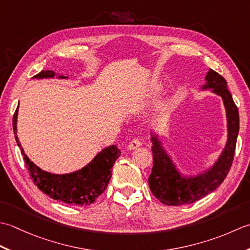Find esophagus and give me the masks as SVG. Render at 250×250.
<instances>
[{"label": "esophagus", "instance_id": "esophagus-1", "mask_svg": "<svg viewBox=\"0 0 250 250\" xmlns=\"http://www.w3.org/2000/svg\"><path fill=\"white\" fill-rule=\"evenodd\" d=\"M141 146H142V142L139 139H134V140H131L129 142L128 149L129 150H135V149H138V147Z\"/></svg>", "mask_w": 250, "mask_h": 250}]
</instances>
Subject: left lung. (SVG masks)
I'll return each instance as SVG.
<instances>
[{
  "label": "left lung",
  "instance_id": "1",
  "mask_svg": "<svg viewBox=\"0 0 250 250\" xmlns=\"http://www.w3.org/2000/svg\"><path fill=\"white\" fill-rule=\"evenodd\" d=\"M205 80L206 84L202 86V89H211V93L221 97L225 104L228 127L227 144L210 168L196 176H183L164 149L159 136L151 132L153 168L149 177V187L157 200L168 206L194 203L213 192L226 179L232 166L239 129L237 106L228 89L225 78L209 69Z\"/></svg>",
  "mask_w": 250,
  "mask_h": 250
}]
</instances>
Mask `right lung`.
I'll use <instances>...</instances> for the list:
<instances>
[{
  "label": "right lung",
  "instance_id": "right-lung-1",
  "mask_svg": "<svg viewBox=\"0 0 250 250\" xmlns=\"http://www.w3.org/2000/svg\"><path fill=\"white\" fill-rule=\"evenodd\" d=\"M54 71H42L33 76V79H52L55 78ZM58 79H68V76L58 75ZM18 108L13 118V129L15 139L18 146L21 149V154L29 169L30 177L32 178L39 189L45 194L52 197L53 200L61 201L70 205L86 206L93 204L99 195L108 187L112 176V167L115 161L121 155V150L116 146H110L101 150L93 161L88 163L81 169L70 172V174L57 175L45 171L30 161L25 155L17 137V116Z\"/></svg>",
  "mask_w": 250,
  "mask_h": 250
}]
</instances>
